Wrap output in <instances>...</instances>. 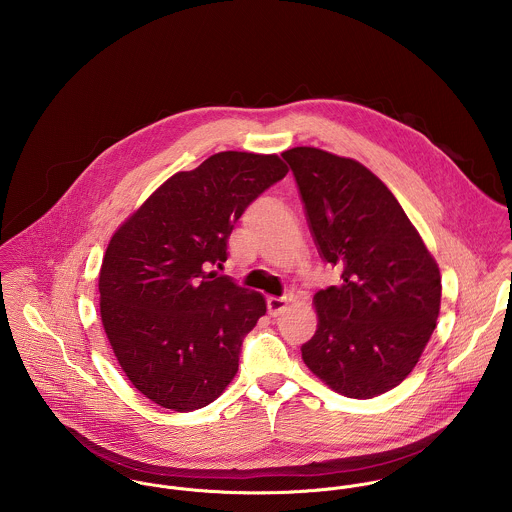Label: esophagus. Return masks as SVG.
<instances>
[{"label": "esophagus", "instance_id": "1", "mask_svg": "<svg viewBox=\"0 0 512 512\" xmlns=\"http://www.w3.org/2000/svg\"><path fill=\"white\" fill-rule=\"evenodd\" d=\"M292 299V293H286V295H282V297H268V311H270V315L278 317L280 313H284L286 307H288V303H290Z\"/></svg>", "mask_w": 512, "mask_h": 512}]
</instances>
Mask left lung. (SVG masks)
Returning a JSON list of instances; mask_svg holds the SVG:
<instances>
[{
	"label": "left lung",
	"mask_w": 512,
	"mask_h": 512,
	"mask_svg": "<svg viewBox=\"0 0 512 512\" xmlns=\"http://www.w3.org/2000/svg\"><path fill=\"white\" fill-rule=\"evenodd\" d=\"M325 262L341 284L315 293V335L303 363L349 398L398 386L418 363L439 315L441 276L388 187L355 159L317 147L282 153Z\"/></svg>",
	"instance_id": "left-lung-1"
}]
</instances>
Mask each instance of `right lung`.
I'll use <instances>...</instances> for the list:
<instances>
[{"instance_id": "1", "label": "right lung", "mask_w": 512, "mask_h": 512, "mask_svg": "<svg viewBox=\"0 0 512 512\" xmlns=\"http://www.w3.org/2000/svg\"><path fill=\"white\" fill-rule=\"evenodd\" d=\"M286 173L278 155L220 151L167 179L112 236L102 325L128 380L157 406L199 410L234 378L266 299L209 270L226 262L246 207Z\"/></svg>"}]
</instances>
